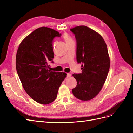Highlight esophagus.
<instances>
[{"mask_svg":"<svg viewBox=\"0 0 133 133\" xmlns=\"http://www.w3.org/2000/svg\"><path fill=\"white\" fill-rule=\"evenodd\" d=\"M71 76V74L70 73H67V77H70Z\"/></svg>","mask_w":133,"mask_h":133,"instance_id":"obj_1","label":"esophagus"}]
</instances>
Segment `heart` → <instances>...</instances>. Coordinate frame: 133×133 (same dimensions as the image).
Listing matches in <instances>:
<instances>
[{
  "mask_svg": "<svg viewBox=\"0 0 133 133\" xmlns=\"http://www.w3.org/2000/svg\"><path fill=\"white\" fill-rule=\"evenodd\" d=\"M64 39L65 40L66 42H68V41H71V39L68 37V36L67 35H65L64 36Z\"/></svg>",
  "mask_w": 133,
  "mask_h": 133,
  "instance_id": "heart-1",
  "label": "heart"
}]
</instances>
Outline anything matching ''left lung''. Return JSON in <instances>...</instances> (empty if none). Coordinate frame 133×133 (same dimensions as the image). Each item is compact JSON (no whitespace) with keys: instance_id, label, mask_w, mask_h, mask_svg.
<instances>
[{"instance_id":"8db88e82","label":"left lung","mask_w":133,"mask_h":133,"mask_svg":"<svg viewBox=\"0 0 133 133\" xmlns=\"http://www.w3.org/2000/svg\"><path fill=\"white\" fill-rule=\"evenodd\" d=\"M77 44L76 60L82 63V73L73 74L77 85L72 89L75 97L88 101L97 95L105 83L110 61L107 44L100 34L84 25L70 29Z\"/></svg>"}]
</instances>
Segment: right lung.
<instances>
[{"mask_svg": "<svg viewBox=\"0 0 133 133\" xmlns=\"http://www.w3.org/2000/svg\"><path fill=\"white\" fill-rule=\"evenodd\" d=\"M60 35L53 29L39 28L23 40L16 55V69L24 89L35 102L44 105L55 100L67 75L48 69V63L54 58L53 40Z\"/></svg>", "mask_w": 133, "mask_h": 133, "instance_id": "1", "label": "right lung"}]
</instances>
